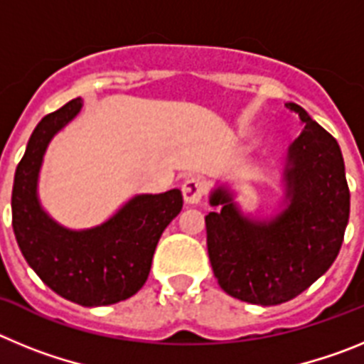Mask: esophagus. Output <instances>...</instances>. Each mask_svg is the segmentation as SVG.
Listing matches in <instances>:
<instances>
[{"mask_svg":"<svg viewBox=\"0 0 364 364\" xmlns=\"http://www.w3.org/2000/svg\"><path fill=\"white\" fill-rule=\"evenodd\" d=\"M205 193V186L200 178L197 176H189L182 184V195H184V200L188 204H198L202 200Z\"/></svg>","mask_w":364,"mask_h":364,"instance_id":"obj_1","label":"esophagus"}]
</instances>
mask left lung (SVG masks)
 I'll use <instances>...</instances> for the list:
<instances>
[{"mask_svg": "<svg viewBox=\"0 0 364 364\" xmlns=\"http://www.w3.org/2000/svg\"><path fill=\"white\" fill-rule=\"evenodd\" d=\"M304 129L288 147L284 208L268 220L240 213L217 188L205 215L208 253L218 284L244 302L275 306L310 288L337 259L350 215V191L339 144L301 105Z\"/></svg>", "mask_w": 364, "mask_h": 364, "instance_id": "8db88e82", "label": "left lung"}]
</instances>
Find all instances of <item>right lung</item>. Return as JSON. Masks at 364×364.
Masks as SVG:
<instances>
[{
	"label": "right lung",
	"instance_id": "obj_1",
	"mask_svg": "<svg viewBox=\"0 0 364 364\" xmlns=\"http://www.w3.org/2000/svg\"><path fill=\"white\" fill-rule=\"evenodd\" d=\"M82 105V98L70 100L32 131L16 167L12 228L25 260L50 290L82 306H107L129 299L146 284L160 235L184 200L180 189L136 195L109 220L89 230H69L45 213L38 198L43 154Z\"/></svg>",
	"mask_w": 364,
	"mask_h": 364
}]
</instances>
